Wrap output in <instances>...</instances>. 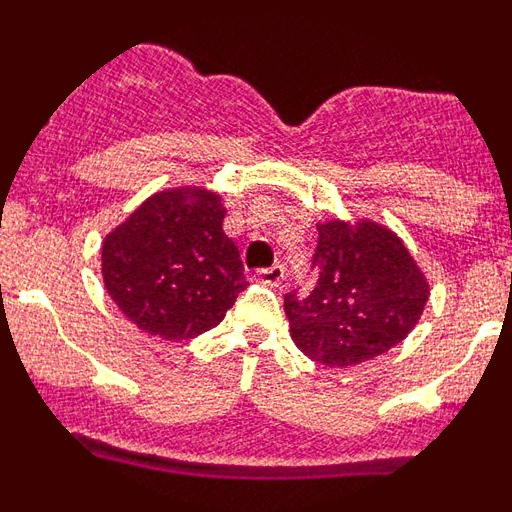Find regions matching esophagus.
Here are the masks:
<instances>
[{"instance_id":"obj_1","label":"esophagus","mask_w":512,"mask_h":512,"mask_svg":"<svg viewBox=\"0 0 512 512\" xmlns=\"http://www.w3.org/2000/svg\"><path fill=\"white\" fill-rule=\"evenodd\" d=\"M256 277H259V282H264V284H279L284 279V266L274 264V266H269V269H259L256 271Z\"/></svg>"}]
</instances>
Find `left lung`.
<instances>
[{
    "mask_svg": "<svg viewBox=\"0 0 512 512\" xmlns=\"http://www.w3.org/2000/svg\"><path fill=\"white\" fill-rule=\"evenodd\" d=\"M310 295H284L289 333L325 366H354L408 336L428 302V282L405 243L372 220L318 225Z\"/></svg>",
    "mask_w": 512,
    "mask_h": 512,
    "instance_id": "obj_1",
    "label": "left lung"
}]
</instances>
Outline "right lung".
<instances>
[{
  "instance_id": "right-lung-1",
  "label": "right lung",
  "mask_w": 512,
  "mask_h": 512,
  "mask_svg": "<svg viewBox=\"0 0 512 512\" xmlns=\"http://www.w3.org/2000/svg\"><path fill=\"white\" fill-rule=\"evenodd\" d=\"M223 217L220 194L166 189L104 238V287L130 323L187 341L225 318L246 277Z\"/></svg>"
}]
</instances>
